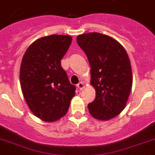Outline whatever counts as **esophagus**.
<instances>
[{
	"label": "esophagus",
	"instance_id": "1",
	"mask_svg": "<svg viewBox=\"0 0 155 155\" xmlns=\"http://www.w3.org/2000/svg\"><path fill=\"white\" fill-rule=\"evenodd\" d=\"M77 86H78V88L80 90H81V89L85 87V85H84V83L83 82H79L78 85H77Z\"/></svg>",
	"mask_w": 155,
	"mask_h": 155
}]
</instances>
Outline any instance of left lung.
Masks as SVG:
<instances>
[{"mask_svg":"<svg viewBox=\"0 0 155 155\" xmlns=\"http://www.w3.org/2000/svg\"><path fill=\"white\" fill-rule=\"evenodd\" d=\"M77 43L88 58L96 90L89 113L99 120L114 118L124 109L132 86L127 53L118 41L98 32L79 35Z\"/></svg>","mask_w":155,"mask_h":155,"instance_id":"8db88e82","label":"left lung"}]
</instances>
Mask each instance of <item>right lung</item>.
I'll list each match as a JSON object with an SVG mask.
<instances>
[{"mask_svg":"<svg viewBox=\"0 0 155 155\" xmlns=\"http://www.w3.org/2000/svg\"><path fill=\"white\" fill-rule=\"evenodd\" d=\"M72 37L51 35L31 44L23 56L20 80L23 95L33 114L54 122L66 114L76 87L61 66Z\"/></svg>","mask_w":155,"mask_h":155,"instance_id":"right-lung-1","label":"right lung"}]
</instances>
